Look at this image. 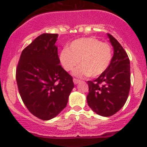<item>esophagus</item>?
I'll return each mask as SVG.
<instances>
[{
  "mask_svg": "<svg viewBox=\"0 0 147 147\" xmlns=\"http://www.w3.org/2000/svg\"><path fill=\"white\" fill-rule=\"evenodd\" d=\"M80 82V80H77L76 78H73V82L75 84H78Z\"/></svg>",
  "mask_w": 147,
  "mask_h": 147,
  "instance_id": "esophagus-1",
  "label": "esophagus"
}]
</instances>
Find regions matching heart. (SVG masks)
<instances>
[{"label":"heart","instance_id":"heart-1","mask_svg":"<svg viewBox=\"0 0 147 147\" xmlns=\"http://www.w3.org/2000/svg\"><path fill=\"white\" fill-rule=\"evenodd\" d=\"M112 46L95 38H82L72 41L61 51L60 61L66 71H73L79 77H96L104 73L112 60Z\"/></svg>","mask_w":147,"mask_h":147}]
</instances>
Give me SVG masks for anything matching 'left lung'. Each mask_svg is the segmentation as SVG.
<instances>
[{
	"label": "left lung",
	"mask_w": 147,
	"mask_h": 147,
	"mask_svg": "<svg viewBox=\"0 0 147 147\" xmlns=\"http://www.w3.org/2000/svg\"><path fill=\"white\" fill-rule=\"evenodd\" d=\"M108 38L114 55L107 70L93 81H88L87 103L92 110L102 117H111L120 110L128 97L130 65L128 54L112 35Z\"/></svg>",
	"instance_id": "obj_1"
}]
</instances>
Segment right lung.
I'll return each instance as SVG.
<instances>
[{"mask_svg": "<svg viewBox=\"0 0 147 147\" xmlns=\"http://www.w3.org/2000/svg\"><path fill=\"white\" fill-rule=\"evenodd\" d=\"M58 34L43 33L22 51L16 70L19 94L28 111L42 120L56 117L67 105L74 83L60 65Z\"/></svg>", "mask_w": 147, "mask_h": 147, "instance_id": "add662e5", "label": "right lung"}]
</instances>
